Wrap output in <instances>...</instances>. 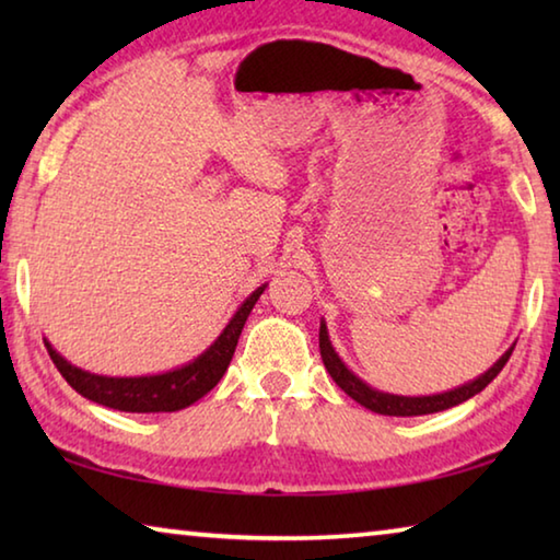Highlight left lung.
Masks as SVG:
<instances>
[{
	"label": "left lung",
	"mask_w": 560,
	"mask_h": 560,
	"mask_svg": "<svg viewBox=\"0 0 560 560\" xmlns=\"http://www.w3.org/2000/svg\"><path fill=\"white\" fill-rule=\"evenodd\" d=\"M516 346V343H514ZM514 346H511L504 355H501L494 365L489 368L487 373H481L474 381L464 383L454 390L447 393H438V395H420V397H407V395H393V393H383L375 390V387L368 385L365 381L350 371V368L340 360V355L336 353L334 343L328 338V328L326 320H320V330H318V348H320V358H324L326 371L334 377L336 385L343 390L346 395L353 397L355 402H360L368 410H373L377 415H390V417H417V415H432V412H442L450 410V407L459 405L464 400H469L477 393L485 390V387L494 381V377L501 373V368L506 365V360L514 353Z\"/></svg>",
	"instance_id": "left-lung-1"
}]
</instances>
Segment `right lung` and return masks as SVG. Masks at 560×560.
Instances as JSON below:
<instances>
[{
	"instance_id": "1",
	"label": "right lung",
	"mask_w": 560,
	"mask_h": 560,
	"mask_svg": "<svg viewBox=\"0 0 560 560\" xmlns=\"http://www.w3.org/2000/svg\"><path fill=\"white\" fill-rule=\"evenodd\" d=\"M264 289H267V283H261L259 289H254L244 299L242 306L236 308V314L230 318V324L224 326L222 334L214 338V343L205 353L167 373L138 377H110L89 373L83 368L69 363L59 350H54L49 340H44V343L54 365L66 377V383L79 395L89 397L91 402L113 407V410L120 412H177L200 400V397H205L222 381L226 368H230V360L234 355L236 340L242 336L246 318H249L254 303L259 301Z\"/></svg>"
}]
</instances>
